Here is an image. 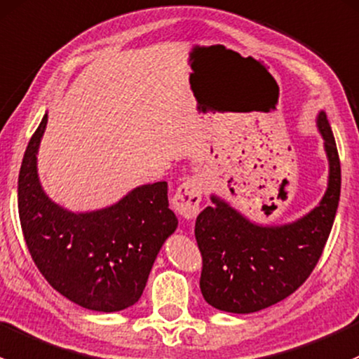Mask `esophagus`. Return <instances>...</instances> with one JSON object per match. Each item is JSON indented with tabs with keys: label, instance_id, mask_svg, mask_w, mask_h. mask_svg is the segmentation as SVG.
<instances>
[{
	"label": "esophagus",
	"instance_id": "1",
	"mask_svg": "<svg viewBox=\"0 0 359 359\" xmlns=\"http://www.w3.org/2000/svg\"><path fill=\"white\" fill-rule=\"evenodd\" d=\"M202 194H204V184L198 176H190L180 184L172 197V204L184 219H194L201 210Z\"/></svg>",
	"mask_w": 359,
	"mask_h": 359
}]
</instances>
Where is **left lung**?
<instances>
[{"label": "left lung", "instance_id": "obj_1", "mask_svg": "<svg viewBox=\"0 0 359 359\" xmlns=\"http://www.w3.org/2000/svg\"><path fill=\"white\" fill-rule=\"evenodd\" d=\"M318 129L328 157V188L320 205L294 223L261 226L217 197L195 221L202 254V295L226 313H256L283 301L308 280L325 249L341 197V161L327 114Z\"/></svg>", "mask_w": 359, "mask_h": 359}]
</instances>
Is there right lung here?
Returning <instances> with one entry per match:
<instances>
[{"label": "right lung", "instance_id": "right-lung-1", "mask_svg": "<svg viewBox=\"0 0 359 359\" xmlns=\"http://www.w3.org/2000/svg\"><path fill=\"white\" fill-rule=\"evenodd\" d=\"M48 114L32 135L18 175V216L32 261L55 290L91 311L114 313L142 297L162 243L178 226L168 183L129 191L117 204L70 212L44 194L38 149Z\"/></svg>", "mask_w": 359, "mask_h": 359}]
</instances>
